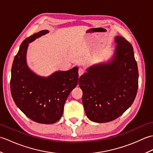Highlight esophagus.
Wrapping results in <instances>:
<instances>
[{
  "label": "esophagus",
  "instance_id": "34e87169",
  "mask_svg": "<svg viewBox=\"0 0 153 153\" xmlns=\"http://www.w3.org/2000/svg\"><path fill=\"white\" fill-rule=\"evenodd\" d=\"M84 72H85V70H84L83 68H79V70H78V74H79V76H82V74H84Z\"/></svg>",
  "mask_w": 153,
  "mask_h": 153
}]
</instances>
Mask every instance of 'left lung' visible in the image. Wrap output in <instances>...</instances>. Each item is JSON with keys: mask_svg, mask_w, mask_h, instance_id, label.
Returning a JSON list of instances; mask_svg holds the SVG:
<instances>
[{"mask_svg": "<svg viewBox=\"0 0 153 153\" xmlns=\"http://www.w3.org/2000/svg\"><path fill=\"white\" fill-rule=\"evenodd\" d=\"M114 42L112 59L89 68L79 80L86 115L97 123L118 118L131 106L137 92L139 73L132 45L121 36H116Z\"/></svg>", "mask_w": 153, "mask_h": 153, "instance_id": "1", "label": "left lung"}]
</instances>
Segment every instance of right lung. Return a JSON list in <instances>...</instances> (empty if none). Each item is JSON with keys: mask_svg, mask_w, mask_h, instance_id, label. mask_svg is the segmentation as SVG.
Masks as SVG:
<instances>
[{"mask_svg": "<svg viewBox=\"0 0 153 153\" xmlns=\"http://www.w3.org/2000/svg\"><path fill=\"white\" fill-rule=\"evenodd\" d=\"M48 33L42 30L22 42L13 61L10 91L18 108L33 121L51 124L59 120L65 102L78 83V68L57 71L48 77L33 72L26 62L29 43Z\"/></svg>", "mask_w": 153, "mask_h": 153, "instance_id": "1", "label": "right lung"}]
</instances>
